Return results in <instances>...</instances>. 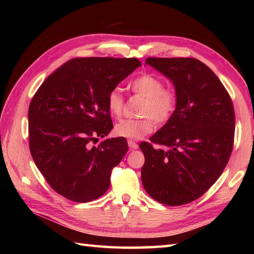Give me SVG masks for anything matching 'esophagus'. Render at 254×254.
<instances>
[{"instance_id":"obj_1","label":"esophagus","mask_w":254,"mask_h":254,"mask_svg":"<svg viewBox=\"0 0 254 254\" xmlns=\"http://www.w3.org/2000/svg\"><path fill=\"white\" fill-rule=\"evenodd\" d=\"M127 144H128V147H130L131 149H137L138 148V144L136 142L132 141V139H128Z\"/></svg>"}]
</instances>
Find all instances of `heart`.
Masks as SVG:
<instances>
[{
  "instance_id": "heart-1",
  "label": "heart",
  "mask_w": 254,
  "mask_h": 254,
  "mask_svg": "<svg viewBox=\"0 0 254 254\" xmlns=\"http://www.w3.org/2000/svg\"><path fill=\"white\" fill-rule=\"evenodd\" d=\"M134 94L144 98L141 119H124L115 127L116 135L139 139L155 128L158 123L168 122L178 107V94L171 87H164V82L153 74H142L128 84ZM123 97L119 89H112L107 98V108L113 118H120L123 112Z\"/></svg>"
}]
</instances>
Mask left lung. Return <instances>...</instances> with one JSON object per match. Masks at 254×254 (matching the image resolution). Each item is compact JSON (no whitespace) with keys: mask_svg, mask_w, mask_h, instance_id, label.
Here are the masks:
<instances>
[{"mask_svg":"<svg viewBox=\"0 0 254 254\" xmlns=\"http://www.w3.org/2000/svg\"><path fill=\"white\" fill-rule=\"evenodd\" d=\"M145 63L171 80L178 107L152 143L139 144L143 187L157 202L179 206L201 197L223 174L234 146V105L219 78L196 59L147 58Z\"/></svg>","mask_w":254,"mask_h":254,"instance_id":"obj_1","label":"left lung"}]
</instances>
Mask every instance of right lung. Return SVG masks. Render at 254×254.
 I'll return each mask as SVG.
<instances>
[{"instance_id": "right-lung-1", "label": "right lung", "mask_w": 254, "mask_h": 254, "mask_svg": "<svg viewBox=\"0 0 254 254\" xmlns=\"http://www.w3.org/2000/svg\"><path fill=\"white\" fill-rule=\"evenodd\" d=\"M142 64L137 59L75 58L53 72L32 97L29 148L49 186L73 202L100 197L113 167L127 152L126 138H107L113 127L107 98Z\"/></svg>"}]
</instances>
